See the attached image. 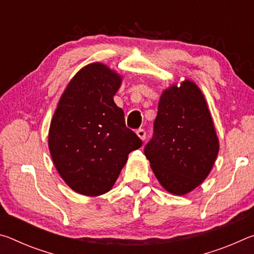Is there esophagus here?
Segmentation results:
<instances>
[{"label":"esophagus","mask_w":254,"mask_h":254,"mask_svg":"<svg viewBox=\"0 0 254 254\" xmlns=\"http://www.w3.org/2000/svg\"><path fill=\"white\" fill-rule=\"evenodd\" d=\"M136 134L141 140H145V130H143V128H139V130H136Z\"/></svg>","instance_id":"obj_1"}]
</instances>
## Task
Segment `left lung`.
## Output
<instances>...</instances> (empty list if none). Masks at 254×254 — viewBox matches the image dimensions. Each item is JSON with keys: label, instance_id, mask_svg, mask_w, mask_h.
Here are the masks:
<instances>
[{"label": "left lung", "instance_id": "obj_1", "mask_svg": "<svg viewBox=\"0 0 254 254\" xmlns=\"http://www.w3.org/2000/svg\"><path fill=\"white\" fill-rule=\"evenodd\" d=\"M218 153V139L203 93L190 80L160 97L153 135L144 154L161 186L185 195L207 177Z\"/></svg>", "mask_w": 254, "mask_h": 254}]
</instances>
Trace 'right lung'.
Here are the masks:
<instances>
[{
    "label": "right lung",
    "instance_id": "add662e5",
    "mask_svg": "<svg viewBox=\"0 0 254 254\" xmlns=\"http://www.w3.org/2000/svg\"><path fill=\"white\" fill-rule=\"evenodd\" d=\"M121 81L103 64L87 65L68 84L54 114L48 139L51 158L62 178L78 194L109 191L128 153L142 145L114 103Z\"/></svg>",
    "mask_w": 254,
    "mask_h": 254
}]
</instances>
